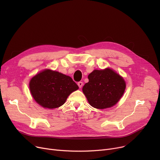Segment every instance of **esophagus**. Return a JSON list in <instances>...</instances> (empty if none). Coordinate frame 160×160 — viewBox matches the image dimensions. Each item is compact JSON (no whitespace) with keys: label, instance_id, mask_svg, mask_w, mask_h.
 Segmentation results:
<instances>
[{"label":"esophagus","instance_id":"34e87169","mask_svg":"<svg viewBox=\"0 0 160 160\" xmlns=\"http://www.w3.org/2000/svg\"><path fill=\"white\" fill-rule=\"evenodd\" d=\"M78 87H79L80 88H82V86H83V82H78Z\"/></svg>","mask_w":160,"mask_h":160}]
</instances>
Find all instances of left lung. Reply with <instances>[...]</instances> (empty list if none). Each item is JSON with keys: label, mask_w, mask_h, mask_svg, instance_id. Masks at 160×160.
Listing matches in <instances>:
<instances>
[{"label": "left lung", "mask_w": 160, "mask_h": 160, "mask_svg": "<svg viewBox=\"0 0 160 160\" xmlns=\"http://www.w3.org/2000/svg\"><path fill=\"white\" fill-rule=\"evenodd\" d=\"M88 79L82 91L89 104L97 109L114 106L122 97L126 88L124 79L109 68L94 70L89 74Z\"/></svg>", "instance_id": "left-lung-1"}]
</instances>
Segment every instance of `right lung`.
I'll return each instance as SVG.
<instances>
[{
    "instance_id": "right-lung-1",
    "label": "right lung",
    "mask_w": 160,
    "mask_h": 160,
    "mask_svg": "<svg viewBox=\"0 0 160 160\" xmlns=\"http://www.w3.org/2000/svg\"><path fill=\"white\" fill-rule=\"evenodd\" d=\"M29 88L36 101L49 109L62 106L72 92L78 89L77 83L69 76L49 69L33 77Z\"/></svg>"
}]
</instances>
